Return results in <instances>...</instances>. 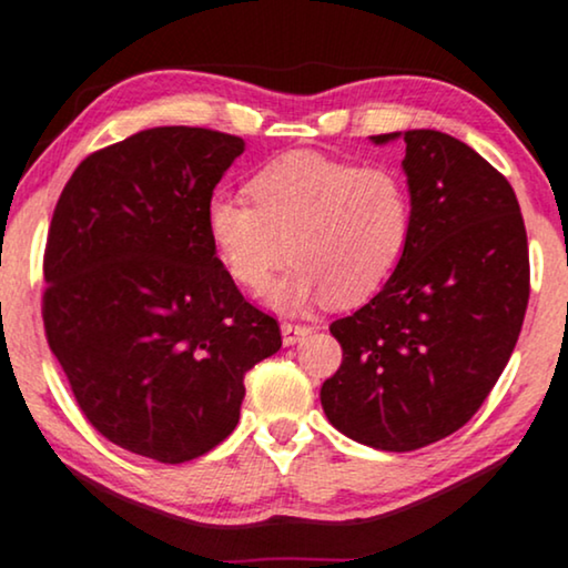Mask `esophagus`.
Returning <instances> with one entry per match:
<instances>
[{"label": "esophagus", "instance_id": "esophagus-1", "mask_svg": "<svg viewBox=\"0 0 568 568\" xmlns=\"http://www.w3.org/2000/svg\"><path fill=\"white\" fill-rule=\"evenodd\" d=\"M307 334H313V328L305 326V323H290V321L282 323V336H284L286 347H292V344L302 342V338H305Z\"/></svg>", "mask_w": 568, "mask_h": 568}]
</instances>
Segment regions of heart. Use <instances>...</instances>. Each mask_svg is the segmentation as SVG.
<instances>
[{
    "label": "heart",
    "instance_id": "obj_1",
    "mask_svg": "<svg viewBox=\"0 0 568 568\" xmlns=\"http://www.w3.org/2000/svg\"><path fill=\"white\" fill-rule=\"evenodd\" d=\"M250 203L213 195L205 232L237 286L263 292L282 313H300L328 297L357 305L381 290L407 253L412 193L396 166L294 151L261 166L247 182Z\"/></svg>",
    "mask_w": 568,
    "mask_h": 568
}]
</instances>
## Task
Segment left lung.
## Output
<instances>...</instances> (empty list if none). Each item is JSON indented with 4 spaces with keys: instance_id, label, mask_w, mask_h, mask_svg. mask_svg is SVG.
<instances>
[{
    "instance_id": "8db88e82",
    "label": "left lung",
    "mask_w": 568,
    "mask_h": 568,
    "mask_svg": "<svg viewBox=\"0 0 568 568\" xmlns=\"http://www.w3.org/2000/svg\"><path fill=\"white\" fill-rule=\"evenodd\" d=\"M404 138L412 237L383 290L331 323L342 365L328 423L381 452H415L469 423L509 363L529 300L519 201L504 174L438 130Z\"/></svg>"
}]
</instances>
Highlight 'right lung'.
<instances>
[{"mask_svg":"<svg viewBox=\"0 0 568 568\" xmlns=\"http://www.w3.org/2000/svg\"><path fill=\"white\" fill-rule=\"evenodd\" d=\"M245 140L153 128L80 161L43 253V328L88 423L164 464L237 428L245 373L278 352L276 318L242 297L205 205Z\"/></svg>","mask_w":568,"mask_h":568,"instance_id":"obj_1","label":"right lung"}]
</instances>
